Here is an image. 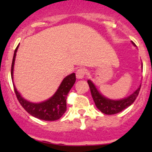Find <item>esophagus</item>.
<instances>
[{"mask_svg": "<svg viewBox=\"0 0 152 152\" xmlns=\"http://www.w3.org/2000/svg\"><path fill=\"white\" fill-rule=\"evenodd\" d=\"M86 75V70L84 68H79L76 72V78L82 79L84 78Z\"/></svg>", "mask_w": 152, "mask_h": 152, "instance_id": "obj_1", "label": "esophagus"}]
</instances>
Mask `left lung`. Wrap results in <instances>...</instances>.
<instances>
[{
    "instance_id": "8db88e82",
    "label": "left lung",
    "mask_w": 152,
    "mask_h": 152,
    "mask_svg": "<svg viewBox=\"0 0 152 152\" xmlns=\"http://www.w3.org/2000/svg\"><path fill=\"white\" fill-rule=\"evenodd\" d=\"M131 42L134 46H136L133 42ZM88 83L89 84L90 89H91V96L94 101L96 108L100 111H101L103 113L107 114V115L118 113L131 106L139 95L141 88V84H139L137 89L129 96L119 99V100H113V99H110V98L103 96L101 93L98 91L96 85L93 83L91 80H88Z\"/></svg>"
}]
</instances>
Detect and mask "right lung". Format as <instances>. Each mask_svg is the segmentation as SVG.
<instances>
[{
	"instance_id": "obj_1",
	"label": "right lung",
	"mask_w": 152,
	"mask_h": 152,
	"mask_svg": "<svg viewBox=\"0 0 152 152\" xmlns=\"http://www.w3.org/2000/svg\"><path fill=\"white\" fill-rule=\"evenodd\" d=\"M18 48L19 45L16 48L14 54H13L11 65V78L14 91H15L19 102L21 106L34 117L42 119L45 121H55L60 119L67 110V96L76 80L75 74L72 73L64 77L56 93L49 99L40 103H33V102L29 101L23 97L20 93L17 91L13 82V68H14L15 58Z\"/></svg>"
}]
</instances>
